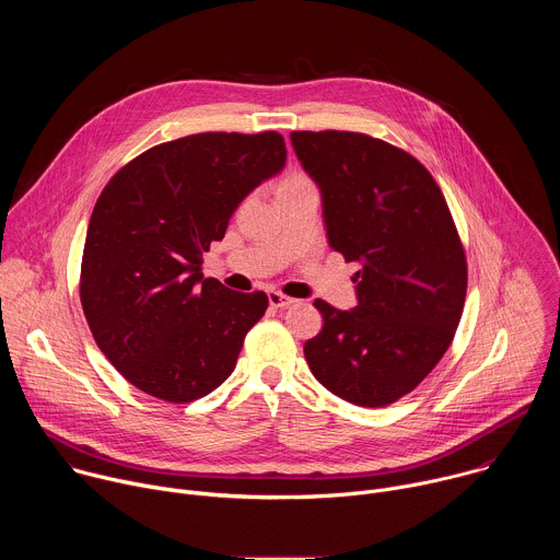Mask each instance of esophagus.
Returning <instances> with one entry per match:
<instances>
[{"label":"esophagus","mask_w":560,"mask_h":560,"mask_svg":"<svg viewBox=\"0 0 560 560\" xmlns=\"http://www.w3.org/2000/svg\"><path fill=\"white\" fill-rule=\"evenodd\" d=\"M268 301H270L272 307H288V305L294 303V299H290V296H285L283 292H277V290H270V292H268Z\"/></svg>","instance_id":"obj_1"}]
</instances>
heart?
<instances>
[{"mask_svg": "<svg viewBox=\"0 0 560 560\" xmlns=\"http://www.w3.org/2000/svg\"><path fill=\"white\" fill-rule=\"evenodd\" d=\"M307 179L303 177V175H290V177H285L283 182H281V186L279 188H285V186H296V184H305Z\"/></svg>", "mask_w": 560, "mask_h": 560, "instance_id": "obj_1", "label": "heart"}]
</instances>
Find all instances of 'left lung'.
<instances>
[{
  "mask_svg": "<svg viewBox=\"0 0 560 560\" xmlns=\"http://www.w3.org/2000/svg\"><path fill=\"white\" fill-rule=\"evenodd\" d=\"M290 139L322 188L330 246L361 266L357 307L314 301L324 328L305 341V361L343 401L389 406L434 370L458 328L467 290L458 230L410 152L348 130H294Z\"/></svg>",
  "mask_w": 560,
  "mask_h": 560,
  "instance_id": "1",
  "label": "left lung"
}]
</instances>
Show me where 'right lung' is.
Returning a JSON list of instances; mask_svg holds the SVG:
<instances>
[{
  "mask_svg": "<svg viewBox=\"0 0 560 560\" xmlns=\"http://www.w3.org/2000/svg\"><path fill=\"white\" fill-rule=\"evenodd\" d=\"M285 154L275 130L199 132L141 152L102 190L79 299L100 350L141 392L190 404L232 374L268 296L206 279L201 255Z\"/></svg>",
  "mask_w": 560,
  "mask_h": 560,
  "instance_id": "add662e5",
  "label": "right lung"
}]
</instances>
